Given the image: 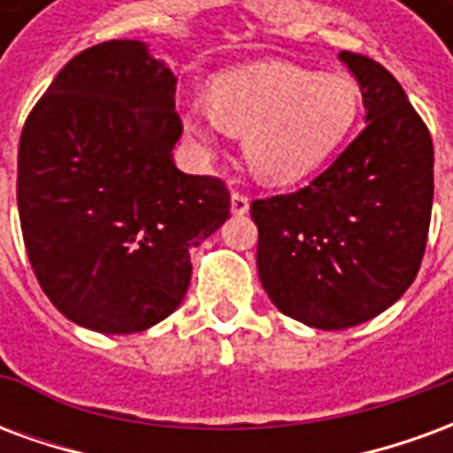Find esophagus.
<instances>
[{
  "label": "esophagus",
  "instance_id": "esophagus-1",
  "mask_svg": "<svg viewBox=\"0 0 453 453\" xmlns=\"http://www.w3.org/2000/svg\"><path fill=\"white\" fill-rule=\"evenodd\" d=\"M230 211L235 213V216H245L247 211H250V198L242 191H233V196H230Z\"/></svg>",
  "mask_w": 453,
  "mask_h": 453
}]
</instances>
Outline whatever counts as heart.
Wrapping results in <instances>:
<instances>
[{"label": "heart", "mask_w": 453, "mask_h": 453, "mask_svg": "<svg viewBox=\"0 0 453 453\" xmlns=\"http://www.w3.org/2000/svg\"><path fill=\"white\" fill-rule=\"evenodd\" d=\"M213 111L191 106L188 128L213 142L220 123L245 135V155L266 181L311 174L340 148L361 109V89L344 73L320 74L291 63H259L218 77Z\"/></svg>", "instance_id": "b5f03b06"}]
</instances>
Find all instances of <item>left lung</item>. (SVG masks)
<instances>
[{
	"instance_id": "left-lung-1",
	"label": "left lung",
	"mask_w": 453,
	"mask_h": 453,
	"mask_svg": "<svg viewBox=\"0 0 453 453\" xmlns=\"http://www.w3.org/2000/svg\"><path fill=\"white\" fill-rule=\"evenodd\" d=\"M340 58L361 87L364 130L308 187L250 203L266 296L318 330L366 323L408 291L434 196L432 135L398 80L366 55Z\"/></svg>"
}]
</instances>
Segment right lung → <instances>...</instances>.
Masks as SVG:
<instances>
[{
  "label": "right lung",
  "instance_id": "obj_1",
  "mask_svg": "<svg viewBox=\"0 0 453 453\" xmlns=\"http://www.w3.org/2000/svg\"><path fill=\"white\" fill-rule=\"evenodd\" d=\"M174 92L140 41H106L65 65L21 130L26 255L50 303L96 333H142L174 313L191 247L230 216L223 179L174 165Z\"/></svg>",
  "mask_w": 453,
  "mask_h": 453
}]
</instances>
